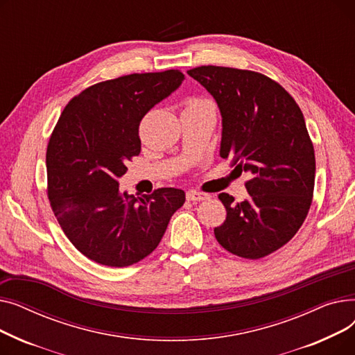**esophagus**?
Wrapping results in <instances>:
<instances>
[{
  "label": "esophagus",
  "instance_id": "obj_1",
  "mask_svg": "<svg viewBox=\"0 0 355 355\" xmlns=\"http://www.w3.org/2000/svg\"><path fill=\"white\" fill-rule=\"evenodd\" d=\"M185 197H187L189 201H204L209 198V194H204V193H198V191H187V194H185Z\"/></svg>",
  "mask_w": 355,
  "mask_h": 355
}]
</instances>
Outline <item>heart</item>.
<instances>
[{
    "label": "heart",
    "mask_w": 355,
    "mask_h": 355,
    "mask_svg": "<svg viewBox=\"0 0 355 355\" xmlns=\"http://www.w3.org/2000/svg\"><path fill=\"white\" fill-rule=\"evenodd\" d=\"M202 106H211L210 102L202 101V99H190L187 102V107L185 109H196V107H202Z\"/></svg>",
    "instance_id": "1"
}]
</instances>
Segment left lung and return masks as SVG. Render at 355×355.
Returning <instances> with one entry per match:
<instances>
[{"instance_id": "8db88e82", "label": "left lung", "mask_w": 355, "mask_h": 355, "mask_svg": "<svg viewBox=\"0 0 355 355\" xmlns=\"http://www.w3.org/2000/svg\"><path fill=\"white\" fill-rule=\"evenodd\" d=\"M187 73L220 109V157L252 177L249 197L241 202L218 196L227 217L214 236L236 256L265 257L296 234L312 202L315 154L302 112L265 74L220 66Z\"/></svg>"}]
</instances>
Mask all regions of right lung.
<instances>
[{
  "instance_id": "1",
  "label": "right lung",
  "mask_w": 355,
  "mask_h": 355,
  "mask_svg": "<svg viewBox=\"0 0 355 355\" xmlns=\"http://www.w3.org/2000/svg\"><path fill=\"white\" fill-rule=\"evenodd\" d=\"M182 80L180 70H165L96 83L69 102L53 130L46 154L50 206L73 246L93 262H139L185 201L171 187L135 197L118 181L141 153L142 118Z\"/></svg>"
}]
</instances>
